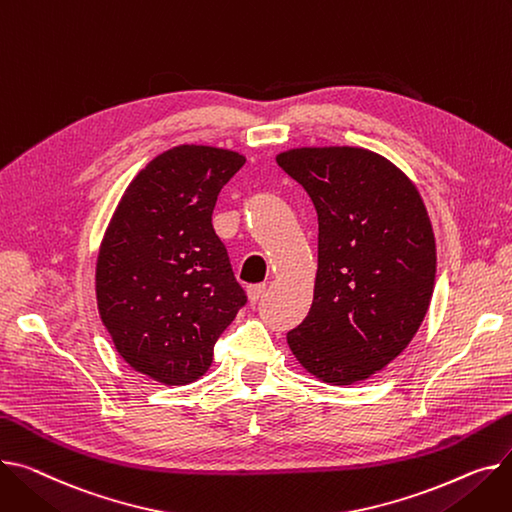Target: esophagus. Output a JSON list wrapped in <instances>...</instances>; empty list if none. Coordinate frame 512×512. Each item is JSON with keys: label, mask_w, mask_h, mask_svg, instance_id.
<instances>
[{"label": "esophagus", "mask_w": 512, "mask_h": 512, "mask_svg": "<svg viewBox=\"0 0 512 512\" xmlns=\"http://www.w3.org/2000/svg\"><path fill=\"white\" fill-rule=\"evenodd\" d=\"M263 292H265V284H255V286H249L247 288V296H249V302L251 304H255L261 296H263Z\"/></svg>", "instance_id": "1"}]
</instances>
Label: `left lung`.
Returning <instances> with one entry per match:
<instances>
[{
  "label": "left lung",
  "instance_id": "8db88e82",
  "mask_svg": "<svg viewBox=\"0 0 512 512\" xmlns=\"http://www.w3.org/2000/svg\"><path fill=\"white\" fill-rule=\"evenodd\" d=\"M276 162L319 218L313 304L288 346L321 383L366 381L410 346L428 313L436 241L424 199L399 166L366 148H290Z\"/></svg>",
  "mask_w": 512,
  "mask_h": 512
}]
</instances>
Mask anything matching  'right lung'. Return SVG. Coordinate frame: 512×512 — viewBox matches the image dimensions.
<instances>
[{"mask_svg":"<svg viewBox=\"0 0 512 512\" xmlns=\"http://www.w3.org/2000/svg\"><path fill=\"white\" fill-rule=\"evenodd\" d=\"M241 152L175 146L152 158L119 199L96 259V304L115 350L166 387L208 372L214 344L247 302L212 226Z\"/></svg>","mask_w":512,"mask_h":512,"instance_id":"1","label":"right lung"}]
</instances>
